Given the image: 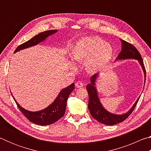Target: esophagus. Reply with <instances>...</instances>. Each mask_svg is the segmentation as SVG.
<instances>
[{"label":"esophagus","mask_w":151,"mask_h":151,"mask_svg":"<svg viewBox=\"0 0 151 151\" xmlns=\"http://www.w3.org/2000/svg\"><path fill=\"white\" fill-rule=\"evenodd\" d=\"M76 86L77 88H81L83 86V83L81 81H77L76 83Z\"/></svg>","instance_id":"obj_1"}]
</instances>
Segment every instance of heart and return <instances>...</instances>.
Returning a JSON list of instances; mask_svg holds the SVG:
<instances>
[{"label": "heart", "instance_id": "heart-1", "mask_svg": "<svg viewBox=\"0 0 151 151\" xmlns=\"http://www.w3.org/2000/svg\"><path fill=\"white\" fill-rule=\"evenodd\" d=\"M113 54L114 50L111 45L96 37L81 38L71 49L73 59L79 63L85 61L86 70L91 73L97 72L108 65ZM70 65L75 66L73 62H70Z\"/></svg>", "mask_w": 151, "mask_h": 151}]
</instances>
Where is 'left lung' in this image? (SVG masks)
<instances>
[{
	"instance_id": "obj_1",
	"label": "left lung",
	"mask_w": 151,
	"mask_h": 151,
	"mask_svg": "<svg viewBox=\"0 0 151 151\" xmlns=\"http://www.w3.org/2000/svg\"><path fill=\"white\" fill-rule=\"evenodd\" d=\"M121 41L122 43L121 51L119 54L118 57H116L115 60L125 59L137 60L139 61L140 65L141 66L143 72H144L145 83V80H146V70H145V66L143 65V61L141 55H140L139 51H138V50L133 45L122 39H121ZM99 76V73L93 75L91 78V83H89L86 85V89H87L89 96L88 108L89 109V111L91 112V116L94 119H96L97 121L106 125H114L124 121L132 113V112L133 111L138 101L139 100L140 96L137 99V100L133 104V106L129 109V111H127V112L122 114L111 113V112L106 111L104 108L103 104L101 103L100 99L99 98L98 92H97V89L96 87V79Z\"/></svg>"
}]
</instances>
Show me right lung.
<instances>
[{"label": "right lung", "instance_id": "right-lung-1", "mask_svg": "<svg viewBox=\"0 0 151 151\" xmlns=\"http://www.w3.org/2000/svg\"><path fill=\"white\" fill-rule=\"evenodd\" d=\"M57 31V30H50L39 33V35L35 36L34 37H32L31 39L28 40L26 42L19 45L14 50V53L19 50L39 44L40 42H42L47 39V38L49 36L55 34ZM74 89H75V83H72L67 87L63 88L60 91L57 98L49 106L44 109L36 112L29 111L22 108L15 100L12 93L11 94L20 111L30 122L36 124L45 126V125L54 123L63 116L66 111V102H67L68 96L70 95V94L72 93Z\"/></svg>", "mask_w": 151, "mask_h": 151}]
</instances>
